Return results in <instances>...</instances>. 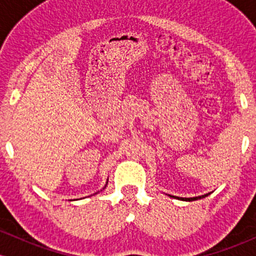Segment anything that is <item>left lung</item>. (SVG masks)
<instances>
[{"instance_id": "obj_1", "label": "left lung", "mask_w": 256, "mask_h": 256, "mask_svg": "<svg viewBox=\"0 0 256 256\" xmlns=\"http://www.w3.org/2000/svg\"><path fill=\"white\" fill-rule=\"evenodd\" d=\"M208 195H210V192L204 194V195H201V196H195V198H179V196H173V195H168V196H170V198H177V200H182V201L190 202V201H196V200H200V198H206V196H208Z\"/></svg>"}]
</instances>
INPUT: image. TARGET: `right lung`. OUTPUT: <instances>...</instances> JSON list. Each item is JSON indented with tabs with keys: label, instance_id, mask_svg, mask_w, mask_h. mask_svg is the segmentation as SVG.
Masks as SVG:
<instances>
[{
	"label": "right lung",
	"instance_id": "right-lung-1",
	"mask_svg": "<svg viewBox=\"0 0 256 256\" xmlns=\"http://www.w3.org/2000/svg\"><path fill=\"white\" fill-rule=\"evenodd\" d=\"M107 183H108V182H107ZM107 183H106V185H104V188H106V186H107ZM101 192H102V190H101ZM96 194H98V192H96Z\"/></svg>",
	"mask_w": 256,
	"mask_h": 256
}]
</instances>
